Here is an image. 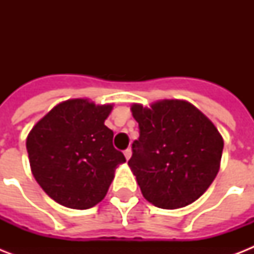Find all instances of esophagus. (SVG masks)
<instances>
[{"instance_id":"34e87169","label":"esophagus","mask_w":254,"mask_h":254,"mask_svg":"<svg viewBox=\"0 0 254 254\" xmlns=\"http://www.w3.org/2000/svg\"><path fill=\"white\" fill-rule=\"evenodd\" d=\"M124 155H125V158L129 159L131 157V150L130 149H127V150L124 151Z\"/></svg>"}]
</instances>
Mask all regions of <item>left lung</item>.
I'll return each instance as SVG.
<instances>
[{
  "label": "left lung",
  "mask_w": 254,
  "mask_h": 254,
  "mask_svg": "<svg viewBox=\"0 0 254 254\" xmlns=\"http://www.w3.org/2000/svg\"><path fill=\"white\" fill-rule=\"evenodd\" d=\"M139 138L129 167L143 197L155 207L177 209L207 191L220 169L224 141L211 120L185 100L133 104Z\"/></svg>",
  "instance_id": "obj_1"
}]
</instances>
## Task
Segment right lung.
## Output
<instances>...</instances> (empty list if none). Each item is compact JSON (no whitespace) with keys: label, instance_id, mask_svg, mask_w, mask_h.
Masks as SVG:
<instances>
[{"label":"right lung","instance_id":"right-lung-1","mask_svg":"<svg viewBox=\"0 0 254 254\" xmlns=\"http://www.w3.org/2000/svg\"><path fill=\"white\" fill-rule=\"evenodd\" d=\"M112 109V104L96 105L88 99L65 100L30 130L26 149L31 173L59 204L88 209L100 203L117 166L127 161L104 124Z\"/></svg>","mask_w":254,"mask_h":254}]
</instances>
